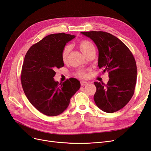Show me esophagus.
<instances>
[{"label":"esophagus","mask_w":151,"mask_h":151,"mask_svg":"<svg viewBox=\"0 0 151 151\" xmlns=\"http://www.w3.org/2000/svg\"><path fill=\"white\" fill-rule=\"evenodd\" d=\"M88 83H87V82H85V81H81V85L82 86H86V85H88Z\"/></svg>","instance_id":"obj_1"}]
</instances>
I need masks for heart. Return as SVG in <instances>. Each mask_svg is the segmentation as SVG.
<instances>
[{
  "label": "heart",
  "mask_w": 151,
  "mask_h": 151,
  "mask_svg": "<svg viewBox=\"0 0 151 151\" xmlns=\"http://www.w3.org/2000/svg\"><path fill=\"white\" fill-rule=\"evenodd\" d=\"M78 47L81 50V51L83 52V53H84L85 55L89 52H90L91 50L94 48L93 44L88 40H81L78 43ZM70 52V47L68 46V45L65 46L62 49V53H61V58L63 62H66L68 60V55H69ZM76 75L79 77H81V78H85V77H86L87 76L86 72L83 70H77L76 72Z\"/></svg>",
  "instance_id": "1"
}]
</instances>
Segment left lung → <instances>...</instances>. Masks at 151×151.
Masks as SVG:
<instances>
[{
  "mask_svg": "<svg viewBox=\"0 0 151 151\" xmlns=\"http://www.w3.org/2000/svg\"><path fill=\"white\" fill-rule=\"evenodd\" d=\"M96 45L98 67L108 72L106 84L94 82L96 91L94 100L106 113L120 110L133 96L137 81V65L130 50L120 40L104 31L81 32Z\"/></svg>",
  "mask_w": 151,
  "mask_h": 151,
  "instance_id": "left-lung-1",
  "label": "left lung"
}]
</instances>
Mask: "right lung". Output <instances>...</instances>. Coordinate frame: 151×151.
<instances>
[{
	"instance_id": "right-lung-1",
	"label": "right lung",
	"mask_w": 151,
	"mask_h": 151,
	"mask_svg": "<svg viewBox=\"0 0 151 151\" xmlns=\"http://www.w3.org/2000/svg\"><path fill=\"white\" fill-rule=\"evenodd\" d=\"M74 38L64 33L48 35L32 45L25 55L21 76L22 89L31 104L45 115L62 113L81 87L75 78L60 84L53 79L55 70L64 65L62 49Z\"/></svg>"
}]
</instances>
